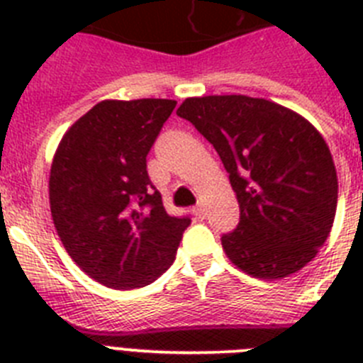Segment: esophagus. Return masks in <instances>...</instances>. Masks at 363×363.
<instances>
[{"label": "esophagus", "mask_w": 363, "mask_h": 363, "mask_svg": "<svg viewBox=\"0 0 363 363\" xmlns=\"http://www.w3.org/2000/svg\"><path fill=\"white\" fill-rule=\"evenodd\" d=\"M192 214L198 218V220H205V207L203 205H196V207H192Z\"/></svg>", "instance_id": "esophagus-1"}]
</instances>
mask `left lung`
I'll use <instances>...</instances> for the list:
<instances>
[{"instance_id":"1","label":"left lung","mask_w":363,"mask_h":363,"mask_svg":"<svg viewBox=\"0 0 363 363\" xmlns=\"http://www.w3.org/2000/svg\"><path fill=\"white\" fill-rule=\"evenodd\" d=\"M213 143L240 205L221 236L234 265L285 278L316 256L331 233L338 179L329 147L296 112L262 98H187L176 111Z\"/></svg>"}]
</instances>
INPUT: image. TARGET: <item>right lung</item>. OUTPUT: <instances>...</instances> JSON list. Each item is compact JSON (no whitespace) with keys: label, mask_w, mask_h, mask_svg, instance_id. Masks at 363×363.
I'll use <instances>...</instances> for the list:
<instances>
[{"label":"right lung","mask_w":363,"mask_h":363,"mask_svg":"<svg viewBox=\"0 0 363 363\" xmlns=\"http://www.w3.org/2000/svg\"><path fill=\"white\" fill-rule=\"evenodd\" d=\"M172 99L101 101L67 130L50 169L54 225L70 258L112 289L152 284L171 267L189 216H171L147 154Z\"/></svg>","instance_id":"add662e5"}]
</instances>
